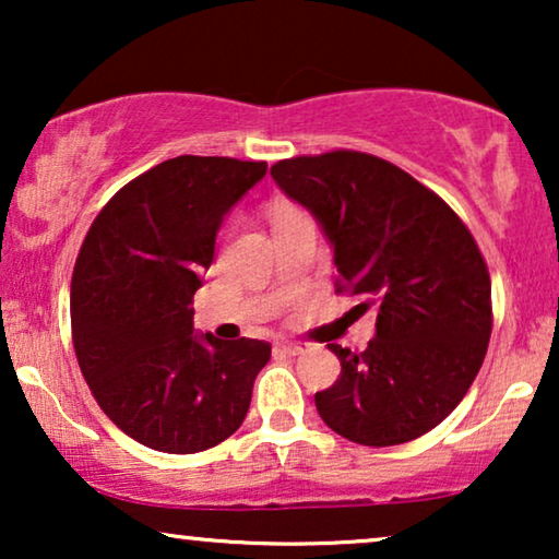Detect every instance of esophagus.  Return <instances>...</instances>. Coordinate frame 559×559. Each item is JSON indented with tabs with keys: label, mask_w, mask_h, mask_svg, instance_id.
I'll use <instances>...</instances> for the list:
<instances>
[{
	"label": "esophagus",
	"mask_w": 559,
	"mask_h": 559,
	"mask_svg": "<svg viewBox=\"0 0 559 559\" xmlns=\"http://www.w3.org/2000/svg\"><path fill=\"white\" fill-rule=\"evenodd\" d=\"M305 348H308V346H305V343H297V341L277 343V350H282V354H287V356H300Z\"/></svg>",
	"instance_id": "34e87169"
}]
</instances>
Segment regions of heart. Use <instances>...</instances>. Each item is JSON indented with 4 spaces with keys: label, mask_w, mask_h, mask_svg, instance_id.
<instances>
[{
    "label": "heart",
    "mask_w": 559,
    "mask_h": 559,
    "mask_svg": "<svg viewBox=\"0 0 559 559\" xmlns=\"http://www.w3.org/2000/svg\"><path fill=\"white\" fill-rule=\"evenodd\" d=\"M289 211H297V209H293V205H287V203H277L272 209V218L274 216H282V213H289Z\"/></svg>",
    "instance_id": "b5f03b06"
}]
</instances>
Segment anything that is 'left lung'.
Wrapping results in <instances>:
<instances>
[{
  "mask_svg": "<svg viewBox=\"0 0 559 559\" xmlns=\"http://www.w3.org/2000/svg\"><path fill=\"white\" fill-rule=\"evenodd\" d=\"M272 178L323 226L335 293L361 295L379 312L361 354L328 343L341 377L316 394L318 415L371 448L430 432L461 404L491 338V277L468 226L409 173L366 152L280 159Z\"/></svg>",
  "mask_w": 559,
  "mask_h": 559,
  "instance_id": "1",
  "label": "left lung"
}]
</instances>
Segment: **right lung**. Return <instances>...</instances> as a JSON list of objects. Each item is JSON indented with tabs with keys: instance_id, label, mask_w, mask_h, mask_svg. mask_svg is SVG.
I'll return each mask as SVG.
<instances>
[{
	"instance_id": "add662e5",
	"label": "right lung",
	"mask_w": 559,
	"mask_h": 559,
	"mask_svg": "<svg viewBox=\"0 0 559 559\" xmlns=\"http://www.w3.org/2000/svg\"><path fill=\"white\" fill-rule=\"evenodd\" d=\"M266 163L180 155L127 182L91 224L71 282L73 348L104 415L159 453L239 430L264 341L193 335V295L234 203Z\"/></svg>"
}]
</instances>
